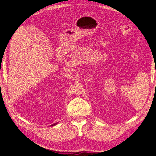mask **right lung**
<instances>
[{"instance_id": "obj_1", "label": "right lung", "mask_w": 156, "mask_h": 156, "mask_svg": "<svg viewBox=\"0 0 156 156\" xmlns=\"http://www.w3.org/2000/svg\"><path fill=\"white\" fill-rule=\"evenodd\" d=\"M56 124H53V125H52V126H55V125H56Z\"/></svg>"}]
</instances>
